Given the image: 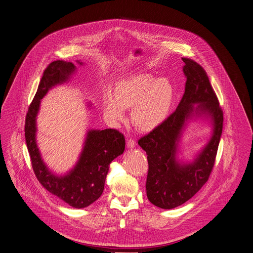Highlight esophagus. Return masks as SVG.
Listing matches in <instances>:
<instances>
[{
    "label": "esophagus",
    "mask_w": 253,
    "mask_h": 253,
    "mask_svg": "<svg viewBox=\"0 0 253 253\" xmlns=\"http://www.w3.org/2000/svg\"><path fill=\"white\" fill-rule=\"evenodd\" d=\"M136 146V140L134 139H128L127 140V147L128 148H134Z\"/></svg>",
    "instance_id": "esophagus-1"
}]
</instances>
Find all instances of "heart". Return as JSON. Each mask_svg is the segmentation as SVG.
<instances>
[{"label":"heart","mask_w":253,"mask_h":253,"mask_svg":"<svg viewBox=\"0 0 253 253\" xmlns=\"http://www.w3.org/2000/svg\"><path fill=\"white\" fill-rule=\"evenodd\" d=\"M173 100V88L166 79L155 81L149 75L128 77L115 85L113 98L104 100V114L113 123L125 119L123 110L132 109V122L141 132L157 129L167 119Z\"/></svg>","instance_id":"obj_1"}]
</instances>
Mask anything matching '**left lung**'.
I'll use <instances>...</instances> for the list:
<instances>
[{
    "mask_svg": "<svg viewBox=\"0 0 253 253\" xmlns=\"http://www.w3.org/2000/svg\"><path fill=\"white\" fill-rule=\"evenodd\" d=\"M181 59L185 64L186 83L176 110L157 129L138 141L148 161L146 195L150 203L165 210L184 204L208 181L223 127V112L206 71L191 59ZM196 103L199 106L194 107ZM192 115L211 118L213 136L193 163L180 165L176 159L177 145L185 123Z\"/></svg>",
    "mask_w": 253,
    "mask_h": 253,
    "instance_id": "1",
    "label": "left lung"
}]
</instances>
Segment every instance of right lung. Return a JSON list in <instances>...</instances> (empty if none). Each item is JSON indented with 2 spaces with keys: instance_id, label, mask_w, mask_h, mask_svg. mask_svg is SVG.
Instances as JSON below:
<instances>
[{
  "instance_id": "1",
  "label": "right lung",
  "mask_w": 253,
  "mask_h": 253,
  "mask_svg": "<svg viewBox=\"0 0 253 253\" xmlns=\"http://www.w3.org/2000/svg\"><path fill=\"white\" fill-rule=\"evenodd\" d=\"M75 70L73 63L62 60L50 63L44 70L26 115L25 139L33 170L41 184L71 207L83 209L102 195L110 164L123 153L125 138L115 129L89 130L80 160L70 172L59 176L45 166L36 142V118L41 100L50 88L66 83Z\"/></svg>"
}]
</instances>
